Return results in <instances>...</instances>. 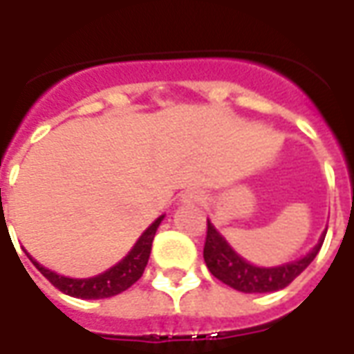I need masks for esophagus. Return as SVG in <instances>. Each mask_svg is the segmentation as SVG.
Segmentation results:
<instances>
[{"label":"esophagus","mask_w":354,"mask_h":354,"mask_svg":"<svg viewBox=\"0 0 354 354\" xmlns=\"http://www.w3.org/2000/svg\"><path fill=\"white\" fill-rule=\"evenodd\" d=\"M182 204H198L203 201V195H201V191L197 189H187L182 193Z\"/></svg>","instance_id":"obj_1"}]
</instances>
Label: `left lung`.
I'll return each mask as SVG.
<instances>
[{
  "label": "left lung",
  "mask_w": 354,
  "mask_h": 354,
  "mask_svg": "<svg viewBox=\"0 0 354 354\" xmlns=\"http://www.w3.org/2000/svg\"><path fill=\"white\" fill-rule=\"evenodd\" d=\"M324 236L326 230L321 234L319 242L297 261H289L277 266H257L236 253L234 248L225 240L223 234L216 229V225L208 219L204 263L212 272V276L240 292H274L285 289L295 277L300 276L310 266L323 245Z\"/></svg>",
  "instance_id": "8db88e82"
}]
</instances>
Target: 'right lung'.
<instances>
[{
	"label": "right lung",
	"mask_w": 354,
	"mask_h": 354,
	"mask_svg": "<svg viewBox=\"0 0 354 354\" xmlns=\"http://www.w3.org/2000/svg\"><path fill=\"white\" fill-rule=\"evenodd\" d=\"M165 219V216H159L153 223L144 230L142 234L138 236L135 245L131 248V251L125 255L120 263L111 266L109 270L101 272L97 276L91 277H69L62 276L57 272H52L48 268H44L43 264L37 263L35 259L31 257L30 253L26 251V255L30 259L33 266L43 274L48 281H50L56 289H59L65 295L75 298H82V300H99V298H111L116 297L120 292H124L125 289H129L131 285L137 283L140 276L144 274V268L148 264L151 253V242L156 236L159 225Z\"/></svg>",
	"instance_id": "right-lung-1"
}]
</instances>
